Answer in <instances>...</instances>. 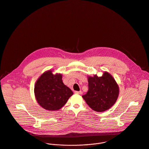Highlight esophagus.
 I'll return each mask as SVG.
<instances>
[{"label":"esophagus","mask_w":149,"mask_h":149,"mask_svg":"<svg viewBox=\"0 0 149 149\" xmlns=\"http://www.w3.org/2000/svg\"><path fill=\"white\" fill-rule=\"evenodd\" d=\"M74 93H75V94H79V95H81V94H82V92L81 91H74Z\"/></svg>","instance_id":"obj_1"}]
</instances>
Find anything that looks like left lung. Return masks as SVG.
Returning <instances> with one entry per match:
<instances>
[{
    "label": "left lung",
    "mask_w": 149,
    "mask_h": 149,
    "mask_svg": "<svg viewBox=\"0 0 149 149\" xmlns=\"http://www.w3.org/2000/svg\"><path fill=\"white\" fill-rule=\"evenodd\" d=\"M88 90L83 95L93 110L102 112L112 107L118 98L119 87L113 77L105 72L100 77L95 75L88 78Z\"/></svg>",
    "instance_id": "8db88e82"
}]
</instances>
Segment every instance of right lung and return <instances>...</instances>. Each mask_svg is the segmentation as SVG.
Returning <instances> with one entry per match:
<instances>
[{
    "label": "right lung",
    "instance_id": "1",
    "mask_svg": "<svg viewBox=\"0 0 149 149\" xmlns=\"http://www.w3.org/2000/svg\"><path fill=\"white\" fill-rule=\"evenodd\" d=\"M62 75H54L51 71L43 74L35 85L37 102L45 109L55 111L61 109L73 94L71 90L62 82Z\"/></svg>",
    "mask_w": 149,
    "mask_h": 149
}]
</instances>
